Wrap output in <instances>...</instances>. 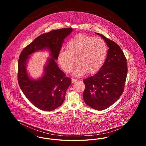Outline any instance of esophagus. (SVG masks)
<instances>
[{
    "label": "esophagus",
    "mask_w": 146,
    "mask_h": 146,
    "mask_svg": "<svg viewBox=\"0 0 146 146\" xmlns=\"http://www.w3.org/2000/svg\"><path fill=\"white\" fill-rule=\"evenodd\" d=\"M77 80H76V79H72V83H76V82Z\"/></svg>",
    "instance_id": "34e87169"
}]
</instances>
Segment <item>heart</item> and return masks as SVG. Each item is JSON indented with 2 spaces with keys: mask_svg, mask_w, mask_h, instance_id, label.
<instances>
[{
  "mask_svg": "<svg viewBox=\"0 0 146 146\" xmlns=\"http://www.w3.org/2000/svg\"><path fill=\"white\" fill-rule=\"evenodd\" d=\"M66 50H61L57 55V62L62 70L70 73L75 64L78 66L73 76L80 77L88 71L95 74L101 68L107 55V46L98 37L79 33L67 42Z\"/></svg>",
  "mask_w": 146,
  "mask_h": 146,
  "instance_id": "1",
  "label": "heart"
}]
</instances>
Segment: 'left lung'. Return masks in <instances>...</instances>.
<instances>
[{"instance_id":"8db88e82","label":"left lung","mask_w":146,"mask_h":146,"mask_svg":"<svg viewBox=\"0 0 146 146\" xmlns=\"http://www.w3.org/2000/svg\"><path fill=\"white\" fill-rule=\"evenodd\" d=\"M100 35L108 47L104 63L93 76L84 80L85 103L92 109L104 110L118 100L124 91L127 73V61L122 50L117 43Z\"/></svg>"}]
</instances>
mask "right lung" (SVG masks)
<instances>
[{
  "label": "right lung",
  "mask_w": 146,
  "mask_h": 146,
  "mask_svg": "<svg viewBox=\"0 0 146 146\" xmlns=\"http://www.w3.org/2000/svg\"><path fill=\"white\" fill-rule=\"evenodd\" d=\"M72 28H62L44 33L23 49L19 57L18 82L28 100L38 108L51 111L62 104L71 79L58 67L56 61L64 39ZM48 50L50 57L43 68L42 76L35 80L28 74L27 65L30 56L37 51Z\"/></svg>",
  "instance_id": "1"
}]
</instances>
